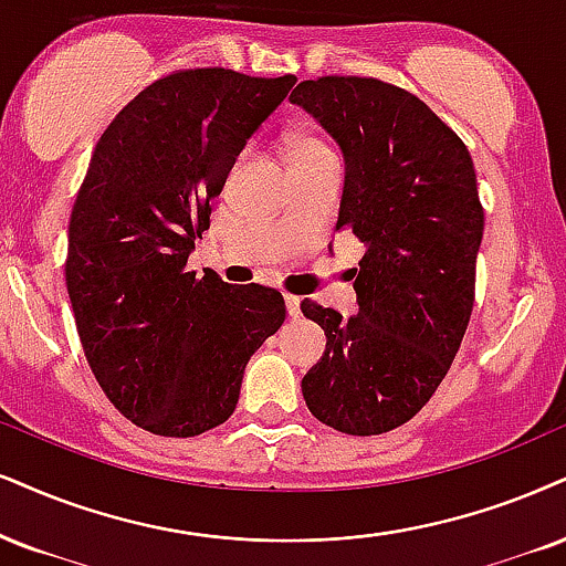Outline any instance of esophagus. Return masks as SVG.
<instances>
[{"mask_svg": "<svg viewBox=\"0 0 566 566\" xmlns=\"http://www.w3.org/2000/svg\"><path fill=\"white\" fill-rule=\"evenodd\" d=\"M285 310H289V317H298L302 315V298L296 296H285Z\"/></svg>", "mask_w": 566, "mask_h": 566, "instance_id": "34e87169", "label": "esophagus"}]
</instances>
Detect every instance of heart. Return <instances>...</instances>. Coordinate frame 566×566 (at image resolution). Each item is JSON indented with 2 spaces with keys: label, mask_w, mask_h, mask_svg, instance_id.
<instances>
[{
  "label": "heart",
  "mask_w": 566,
  "mask_h": 566,
  "mask_svg": "<svg viewBox=\"0 0 566 566\" xmlns=\"http://www.w3.org/2000/svg\"><path fill=\"white\" fill-rule=\"evenodd\" d=\"M325 151H331V149H327L325 144H319L317 138L296 136V138H291V144H289V163H298V159L325 155Z\"/></svg>",
  "instance_id": "b5f03b06"
}]
</instances>
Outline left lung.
<instances>
[{"label":"left lung","mask_w":566,"mask_h":566,"mask_svg":"<svg viewBox=\"0 0 566 566\" xmlns=\"http://www.w3.org/2000/svg\"><path fill=\"white\" fill-rule=\"evenodd\" d=\"M291 102L338 144L336 230L365 243L357 315L302 304L327 338L302 394L319 422L380 436L430 401L462 346L483 241L475 165L428 104L390 83L327 75Z\"/></svg>","instance_id":"left-lung-1"}]
</instances>
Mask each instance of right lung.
Listing matches in <instances>:
<instances>
[{
    "label": "right lung",
    "instance_id": "add662e5",
    "mask_svg": "<svg viewBox=\"0 0 566 566\" xmlns=\"http://www.w3.org/2000/svg\"><path fill=\"white\" fill-rule=\"evenodd\" d=\"M294 83L172 73L125 104L91 155L67 230L70 304L107 399L155 436L226 422L251 354L285 319L275 289L197 277L188 256L209 199Z\"/></svg>",
    "mask_w": 566,
    "mask_h": 566
}]
</instances>
